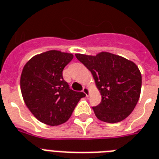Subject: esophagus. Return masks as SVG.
<instances>
[{
    "mask_svg": "<svg viewBox=\"0 0 159 159\" xmlns=\"http://www.w3.org/2000/svg\"><path fill=\"white\" fill-rule=\"evenodd\" d=\"M83 92L86 94V96L88 97L89 94V89L87 87H84L83 88Z\"/></svg>",
    "mask_w": 159,
    "mask_h": 159,
    "instance_id": "esophagus-1",
    "label": "esophagus"
}]
</instances>
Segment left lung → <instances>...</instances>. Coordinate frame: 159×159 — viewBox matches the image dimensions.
Masks as SVG:
<instances>
[{"instance_id": "8db88e82", "label": "left lung", "mask_w": 159, "mask_h": 159, "mask_svg": "<svg viewBox=\"0 0 159 159\" xmlns=\"http://www.w3.org/2000/svg\"><path fill=\"white\" fill-rule=\"evenodd\" d=\"M76 58L90 71L102 99L93 107L101 121L118 123L129 116L141 92L142 76L133 61L109 52L95 56L76 54Z\"/></svg>"}]
</instances>
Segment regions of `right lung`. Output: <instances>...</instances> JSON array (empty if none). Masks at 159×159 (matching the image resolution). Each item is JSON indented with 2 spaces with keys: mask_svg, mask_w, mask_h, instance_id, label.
Wrapping results in <instances>:
<instances>
[{
  "mask_svg": "<svg viewBox=\"0 0 159 159\" xmlns=\"http://www.w3.org/2000/svg\"><path fill=\"white\" fill-rule=\"evenodd\" d=\"M74 55L49 50L32 57L25 65L20 76V90L27 108L36 119L50 126L66 123L83 92L70 89L63 79V70Z\"/></svg>",
  "mask_w": 159,
  "mask_h": 159,
  "instance_id": "1",
  "label": "right lung"
}]
</instances>
